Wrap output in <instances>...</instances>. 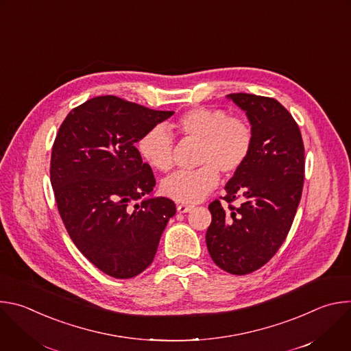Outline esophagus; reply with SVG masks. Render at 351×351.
<instances>
[{
    "label": "esophagus",
    "instance_id": "34e87169",
    "mask_svg": "<svg viewBox=\"0 0 351 351\" xmlns=\"http://www.w3.org/2000/svg\"><path fill=\"white\" fill-rule=\"evenodd\" d=\"M193 210V206H189V204H179L178 206V213L180 214H184V213H189Z\"/></svg>",
    "mask_w": 351,
    "mask_h": 351
}]
</instances>
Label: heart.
<instances>
[{
    "label": "heart",
    "instance_id": "heart-1",
    "mask_svg": "<svg viewBox=\"0 0 351 351\" xmlns=\"http://www.w3.org/2000/svg\"><path fill=\"white\" fill-rule=\"evenodd\" d=\"M183 138L199 141L195 171H179L168 176L161 191L178 203L193 204L211 193L225 175L237 172L253 148V130L240 117L219 108L198 107L182 114L173 123ZM141 158L157 171L173 167V137L164 126L148 129L137 143Z\"/></svg>",
    "mask_w": 351,
    "mask_h": 351
}]
</instances>
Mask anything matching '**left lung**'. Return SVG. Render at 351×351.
I'll return each instance as SVG.
<instances>
[{
    "instance_id": "left-lung-1",
    "label": "left lung",
    "mask_w": 351,
    "mask_h": 351,
    "mask_svg": "<svg viewBox=\"0 0 351 351\" xmlns=\"http://www.w3.org/2000/svg\"><path fill=\"white\" fill-rule=\"evenodd\" d=\"M228 98L245 111L253 148L225 186L221 198L228 207L219 199L208 206L213 221L206 241L221 269L247 275L276 254L291 228L304 183V144L297 122L275 98L245 93Z\"/></svg>"
}]
</instances>
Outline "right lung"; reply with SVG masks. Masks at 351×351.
<instances>
[{"label": "right lung", "mask_w": 351, "mask_h": 351, "mask_svg": "<svg viewBox=\"0 0 351 351\" xmlns=\"http://www.w3.org/2000/svg\"><path fill=\"white\" fill-rule=\"evenodd\" d=\"M172 115L101 95L73 108L57 133L49 178L60 215L79 252L112 278L129 279L149 267L176 214L167 197L132 206L156 186L134 144Z\"/></svg>", "instance_id": "1"}]
</instances>
